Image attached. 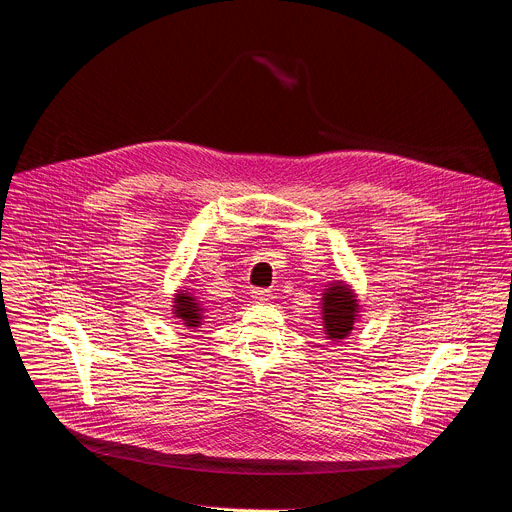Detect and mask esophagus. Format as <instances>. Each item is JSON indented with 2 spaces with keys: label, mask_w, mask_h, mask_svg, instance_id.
I'll list each match as a JSON object with an SVG mask.
<instances>
[{
  "label": "esophagus",
  "mask_w": 512,
  "mask_h": 512,
  "mask_svg": "<svg viewBox=\"0 0 512 512\" xmlns=\"http://www.w3.org/2000/svg\"><path fill=\"white\" fill-rule=\"evenodd\" d=\"M251 297H253L255 301H267V299L271 297V293H269L267 289H259V287H257V289L251 291Z\"/></svg>",
  "instance_id": "34e87169"
}]
</instances>
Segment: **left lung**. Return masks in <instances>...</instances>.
<instances>
[{
	"mask_svg": "<svg viewBox=\"0 0 512 512\" xmlns=\"http://www.w3.org/2000/svg\"><path fill=\"white\" fill-rule=\"evenodd\" d=\"M321 321L323 333L331 342H342L346 339L354 323L360 317V301L356 291L344 281H331L325 285L321 293Z\"/></svg>",
	"mask_w": 512,
	"mask_h": 512,
	"instance_id": "obj_1",
	"label": "left lung"
}]
</instances>
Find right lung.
<instances>
[{
	"mask_svg": "<svg viewBox=\"0 0 512 512\" xmlns=\"http://www.w3.org/2000/svg\"><path fill=\"white\" fill-rule=\"evenodd\" d=\"M173 299V313L179 321H183V325H187L189 329H197L203 325L207 309L203 307L197 295H193L187 289H181L175 293Z\"/></svg>",
	"mask_w": 512,
	"mask_h": 512,
	"instance_id": "right-lung-1",
	"label": "right lung"
}]
</instances>
